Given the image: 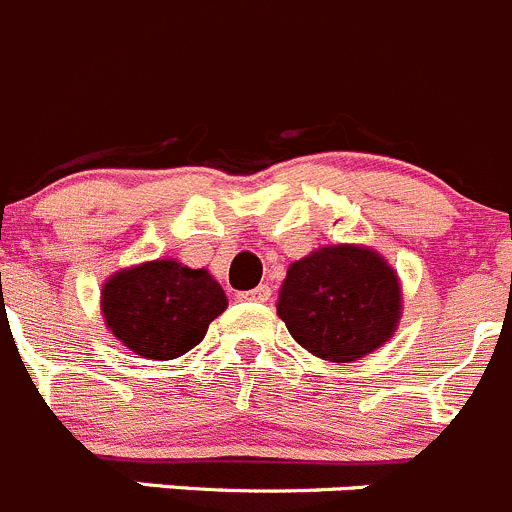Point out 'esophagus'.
Masks as SVG:
<instances>
[{
    "label": "esophagus",
    "mask_w": 512,
    "mask_h": 512,
    "mask_svg": "<svg viewBox=\"0 0 512 512\" xmlns=\"http://www.w3.org/2000/svg\"><path fill=\"white\" fill-rule=\"evenodd\" d=\"M271 299V289L266 284L256 286V289L251 291H241L238 294V301H248V304H253V301H269Z\"/></svg>",
    "instance_id": "esophagus-1"
}]
</instances>
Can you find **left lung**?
I'll return each instance as SVG.
<instances>
[{"label":"left lung","mask_w":512,"mask_h":512,"mask_svg":"<svg viewBox=\"0 0 512 512\" xmlns=\"http://www.w3.org/2000/svg\"><path fill=\"white\" fill-rule=\"evenodd\" d=\"M276 314L306 352L344 364L392 339L402 289L374 248L321 246L289 266Z\"/></svg>","instance_id":"8db88e82"}]
</instances>
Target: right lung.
Returning a JSON list of instances; mask_svg holds the SVG:
<instances>
[{
  "instance_id": "add662e5",
  "label": "right lung",
  "mask_w": 512,
  "mask_h": 512,
  "mask_svg": "<svg viewBox=\"0 0 512 512\" xmlns=\"http://www.w3.org/2000/svg\"><path fill=\"white\" fill-rule=\"evenodd\" d=\"M221 284L206 269L158 259L118 271L102 284L100 309L107 329L145 359H175L206 337L226 311Z\"/></svg>"
}]
</instances>
